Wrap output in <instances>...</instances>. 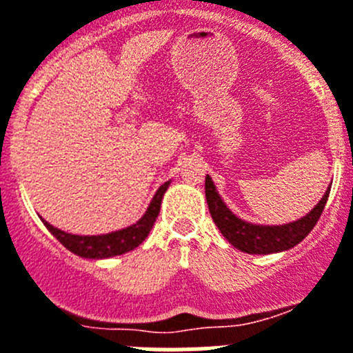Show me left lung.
<instances>
[{"label": "left lung", "instance_id": "left-lung-1", "mask_svg": "<svg viewBox=\"0 0 353 353\" xmlns=\"http://www.w3.org/2000/svg\"><path fill=\"white\" fill-rule=\"evenodd\" d=\"M204 186H206L208 208H210L211 219L216 223V228L220 229V232L229 243L247 254L281 252V250H288L300 243L320 220L330 192V188L327 190L323 199L312 208V211H309L304 219L296 220V222L286 223V225H254V223L243 222L229 211V208L220 199L210 176H206Z\"/></svg>", "mask_w": 353, "mask_h": 353}]
</instances>
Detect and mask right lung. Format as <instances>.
I'll use <instances>...</instances> for the list:
<instances>
[{"mask_svg":"<svg viewBox=\"0 0 353 353\" xmlns=\"http://www.w3.org/2000/svg\"><path fill=\"white\" fill-rule=\"evenodd\" d=\"M170 181L163 183L159 186L156 195L152 197L151 204L147 208L145 214L137 223L130 225V228L122 229V231L110 232V234H99V236H78V234H69V232H63L60 229L53 228L51 223L44 222L46 228L49 229V232L57 238L60 243L69 249L70 252L78 254L81 257H88V259H104V257L112 256H121L124 252H130V250L137 249L140 243L147 238L149 231L154 225L156 219L159 214V208H161V199L163 194L167 192Z\"/></svg>","mask_w":353,"mask_h":353,"instance_id":"obj_1","label":"right lung"}]
</instances>
